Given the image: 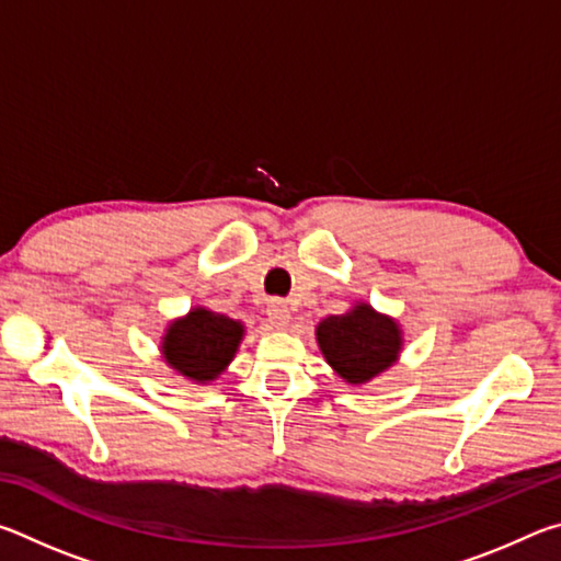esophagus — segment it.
I'll list each match as a JSON object with an SVG mask.
<instances>
[{
  "mask_svg": "<svg viewBox=\"0 0 561 561\" xmlns=\"http://www.w3.org/2000/svg\"><path fill=\"white\" fill-rule=\"evenodd\" d=\"M267 317H270V324H272L274 329H287L289 319H291L289 307H287V304H284L282 299H272V301L267 304Z\"/></svg>",
  "mask_w": 561,
  "mask_h": 561,
  "instance_id": "esophagus-1",
  "label": "esophagus"
}]
</instances>
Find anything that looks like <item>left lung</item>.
<instances>
[{"instance_id": "1", "label": "left lung", "mask_w": 561, "mask_h": 561, "mask_svg": "<svg viewBox=\"0 0 561 561\" xmlns=\"http://www.w3.org/2000/svg\"><path fill=\"white\" fill-rule=\"evenodd\" d=\"M317 341L327 364L346 383H368L401 354L403 336L396 319L378 314L371 304L358 301L346 314L319 321Z\"/></svg>"}]
</instances>
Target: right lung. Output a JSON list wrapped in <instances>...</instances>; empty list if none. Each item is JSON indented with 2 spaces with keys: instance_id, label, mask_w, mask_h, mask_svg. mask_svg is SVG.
<instances>
[{
  "instance_id": "add662e5",
  "label": "right lung",
  "mask_w": 561,
  "mask_h": 561,
  "mask_svg": "<svg viewBox=\"0 0 561 561\" xmlns=\"http://www.w3.org/2000/svg\"><path fill=\"white\" fill-rule=\"evenodd\" d=\"M244 324L205 307L190 309L165 329L160 351L170 368L195 383H210L234 358Z\"/></svg>"
}]
</instances>
